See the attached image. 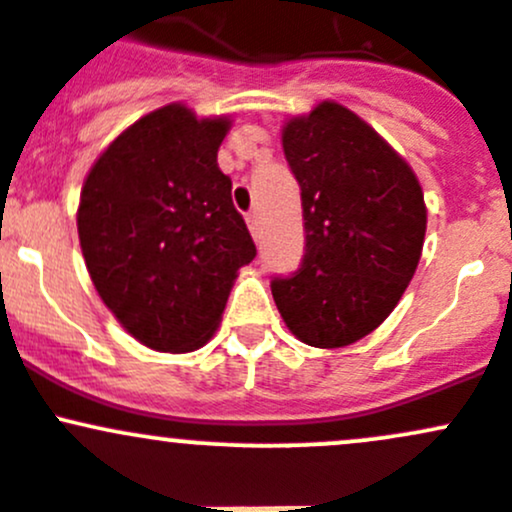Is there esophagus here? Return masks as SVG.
Here are the masks:
<instances>
[{
	"mask_svg": "<svg viewBox=\"0 0 512 512\" xmlns=\"http://www.w3.org/2000/svg\"><path fill=\"white\" fill-rule=\"evenodd\" d=\"M247 227H250V232H252V237H260V220H257V215L255 213H250L247 215Z\"/></svg>",
	"mask_w": 512,
	"mask_h": 512,
	"instance_id": "esophagus-1",
	"label": "esophagus"
}]
</instances>
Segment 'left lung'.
Segmentation results:
<instances>
[{"label": "left lung", "mask_w": 512, "mask_h": 512, "mask_svg": "<svg viewBox=\"0 0 512 512\" xmlns=\"http://www.w3.org/2000/svg\"><path fill=\"white\" fill-rule=\"evenodd\" d=\"M282 148L302 188L304 257L272 282V297L299 342L349 347L394 312L414 277L426 237L421 183L337 101L287 118Z\"/></svg>", "instance_id": "8db88e82"}]
</instances>
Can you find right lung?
Returning <instances> with one entry per match:
<instances>
[{
	"label": "right lung",
	"instance_id": "obj_1",
	"mask_svg": "<svg viewBox=\"0 0 512 512\" xmlns=\"http://www.w3.org/2000/svg\"><path fill=\"white\" fill-rule=\"evenodd\" d=\"M230 116L175 101L118 133L81 188L86 270L123 329L156 352H195L223 319L237 270L257 255L218 168Z\"/></svg>",
	"mask_w": 512,
	"mask_h": 512
}]
</instances>
